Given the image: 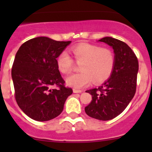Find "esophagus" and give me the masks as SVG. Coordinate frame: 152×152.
Listing matches in <instances>:
<instances>
[{"instance_id":"esophagus-1","label":"esophagus","mask_w":152,"mask_h":152,"mask_svg":"<svg viewBox=\"0 0 152 152\" xmlns=\"http://www.w3.org/2000/svg\"><path fill=\"white\" fill-rule=\"evenodd\" d=\"M73 93H82V90H77V89H73Z\"/></svg>"}]
</instances>
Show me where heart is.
I'll return each mask as SVG.
<instances>
[{"instance_id": "obj_1", "label": "heart", "mask_w": 152, "mask_h": 152, "mask_svg": "<svg viewBox=\"0 0 152 152\" xmlns=\"http://www.w3.org/2000/svg\"><path fill=\"white\" fill-rule=\"evenodd\" d=\"M73 58L77 64H81V72L68 76L67 84L75 88H82L93 82L99 84L107 81L111 76L115 64V57L113 50L107 48H101L91 44H80L72 48ZM59 71L67 74L72 71L74 62L66 51L57 57Z\"/></svg>"}]
</instances>
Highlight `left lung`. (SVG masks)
<instances>
[{"label": "left lung", "mask_w": 152, "mask_h": 152, "mask_svg": "<svg viewBox=\"0 0 152 152\" xmlns=\"http://www.w3.org/2000/svg\"><path fill=\"white\" fill-rule=\"evenodd\" d=\"M99 41L113 47L115 64L107 82L98 88L86 91L92 95V101L85 110L90 117L109 121L120 115L134 97L139 65L135 53L123 41L110 37Z\"/></svg>", "instance_id": "1"}]
</instances>
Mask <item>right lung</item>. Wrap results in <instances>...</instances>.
Instances as JSON below:
<instances>
[{
	"mask_svg": "<svg viewBox=\"0 0 152 152\" xmlns=\"http://www.w3.org/2000/svg\"><path fill=\"white\" fill-rule=\"evenodd\" d=\"M70 42L39 37L24 42L15 55L12 68L15 100L34 120L46 121L57 117L73 93L65 86L56 62Z\"/></svg>",
	"mask_w": 152,
	"mask_h": 152,
	"instance_id": "add662e5",
	"label": "right lung"
}]
</instances>
